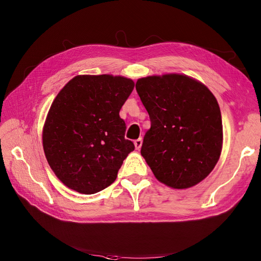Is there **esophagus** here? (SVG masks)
<instances>
[{"instance_id":"1","label":"esophagus","mask_w":261,"mask_h":261,"mask_svg":"<svg viewBox=\"0 0 261 261\" xmlns=\"http://www.w3.org/2000/svg\"><path fill=\"white\" fill-rule=\"evenodd\" d=\"M134 145H135V148L137 150H139L141 148V145H143V139H141V138L136 139L135 141H134Z\"/></svg>"}]
</instances>
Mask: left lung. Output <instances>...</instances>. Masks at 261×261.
<instances>
[{"mask_svg": "<svg viewBox=\"0 0 261 261\" xmlns=\"http://www.w3.org/2000/svg\"><path fill=\"white\" fill-rule=\"evenodd\" d=\"M136 90L151 122L140 153L154 176L177 189L198 184L222 149L216 97L201 83L178 74L140 78Z\"/></svg>", "mask_w": 261, "mask_h": 261, "instance_id": "left-lung-1", "label": "left lung"}]
</instances>
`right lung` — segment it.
Masks as SVG:
<instances>
[{"label":"right lung","mask_w":261,"mask_h":261,"mask_svg":"<svg viewBox=\"0 0 261 261\" xmlns=\"http://www.w3.org/2000/svg\"><path fill=\"white\" fill-rule=\"evenodd\" d=\"M128 78L80 75L69 81L49 110L42 141L48 163L63 184L90 195L111 185L135 149L125 139L120 111L134 89Z\"/></svg>","instance_id":"obj_1"}]
</instances>
